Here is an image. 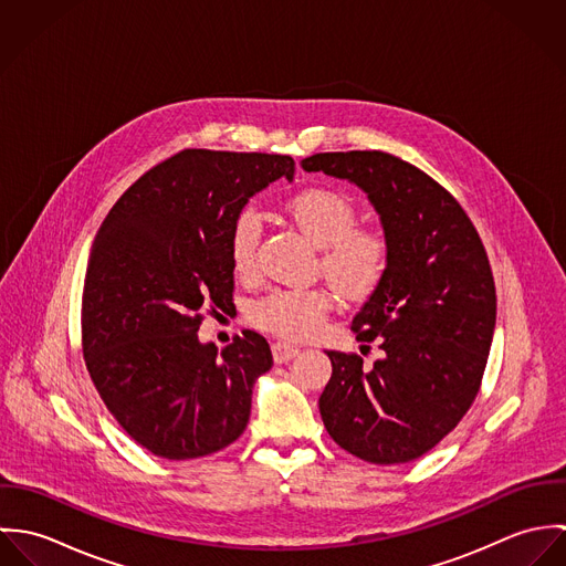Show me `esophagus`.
Segmentation results:
<instances>
[{"instance_id": "34e87169", "label": "esophagus", "mask_w": 566, "mask_h": 566, "mask_svg": "<svg viewBox=\"0 0 566 566\" xmlns=\"http://www.w3.org/2000/svg\"><path fill=\"white\" fill-rule=\"evenodd\" d=\"M301 353V348L298 346H294V344H290V342H274L272 344V355H274V361L276 364H285V361H290V359H294L296 355Z\"/></svg>"}]
</instances>
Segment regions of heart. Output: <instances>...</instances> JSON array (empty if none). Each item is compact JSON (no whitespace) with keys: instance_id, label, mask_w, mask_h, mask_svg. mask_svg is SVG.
<instances>
[{"instance_id":"b5f03b06","label":"heart","mask_w":566,"mask_h":566,"mask_svg":"<svg viewBox=\"0 0 566 566\" xmlns=\"http://www.w3.org/2000/svg\"><path fill=\"white\" fill-rule=\"evenodd\" d=\"M301 233L324 248V276L350 301L370 296L388 270V243L377 231L355 229L357 213L348 198L328 189H305L285 205ZM261 240V218L248 207L242 209L229 233L231 265L240 276L256 272V248ZM323 290H274L252 307L254 323L283 337H310L328 312Z\"/></svg>"}]
</instances>
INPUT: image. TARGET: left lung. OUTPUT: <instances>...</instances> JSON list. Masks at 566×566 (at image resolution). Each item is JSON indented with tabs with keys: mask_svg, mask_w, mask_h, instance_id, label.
Instances as JSON below:
<instances>
[{
	"mask_svg": "<svg viewBox=\"0 0 566 566\" xmlns=\"http://www.w3.org/2000/svg\"><path fill=\"white\" fill-rule=\"evenodd\" d=\"M305 171L357 185L379 216L388 270L353 318L357 339H381L373 368L328 350L321 395L328 436L373 464H403L433 449L469 411L484 375L496 294L482 240L418 167L386 153H323Z\"/></svg>",
	"mask_w": 566,
	"mask_h": 566,
	"instance_id": "8db88e82",
	"label": "left lung"
}]
</instances>
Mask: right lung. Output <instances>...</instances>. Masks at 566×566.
Here are the masks:
<instances>
[{
  "label": "right lung",
  "mask_w": 566,
  "mask_h": 566,
  "mask_svg": "<svg viewBox=\"0 0 566 566\" xmlns=\"http://www.w3.org/2000/svg\"><path fill=\"white\" fill-rule=\"evenodd\" d=\"M279 178L283 155L185 150L146 171L108 211L88 254L82 350L93 386L126 433L165 460L235 442L252 388L272 368L263 335L222 353L200 342V312L233 298L229 233L248 200Z\"/></svg>",
  "instance_id": "obj_1"
}]
</instances>
